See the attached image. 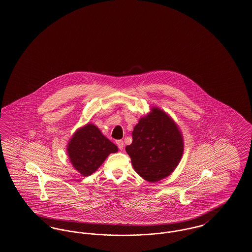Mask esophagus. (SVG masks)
I'll list each match as a JSON object with an SVG mask.
<instances>
[{"mask_svg": "<svg viewBox=\"0 0 252 252\" xmlns=\"http://www.w3.org/2000/svg\"><path fill=\"white\" fill-rule=\"evenodd\" d=\"M117 145H118V147H119L120 150H123V147H124L123 140H118V141H117Z\"/></svg>", "mask_w": 252, "mask_h": 252, "instance_id": "1", "label": "esophagus"}]
</instances>
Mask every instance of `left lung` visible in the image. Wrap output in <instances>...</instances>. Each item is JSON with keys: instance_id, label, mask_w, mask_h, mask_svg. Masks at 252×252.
Returning <instances> with one entry per match:
<instances>
[{"instance_id": "8db88e82", "label": "left lung", "mask_w": 252, "mask_h": 252, "mask_svg": "<svg viewBox=\"0 0 252 252\" xmlns=\"http://www.w3.org/2000/svg\"><path fill=\"white\" fill-rule=\"evenodd\" d=\"M141 118L132 131V143L125 150L143 179L157 182L169 176L183 154V138L179 127L163 110L153 108Z\"/></svg>"}]
</instances>
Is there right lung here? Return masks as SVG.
Segmentation results:
<instances>
[{"mask_svg":"<svg viewBox=\"0 0 252 252\" xmlns=\"http://www.w3.org/2000/svg\"><path fill=\"white\" fill-rule=\"evenodd\" d=\"M67 151L73 167L87 177L102 165L109 154L118 152V147L96 126L87 124L72 135Z\"/></svg>","mask_w":252,"mask_h":252,"instance_id":"add662e5","label":"right lung"}]
</instances>
